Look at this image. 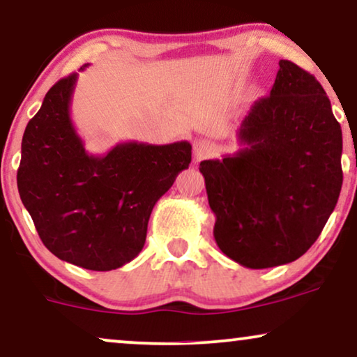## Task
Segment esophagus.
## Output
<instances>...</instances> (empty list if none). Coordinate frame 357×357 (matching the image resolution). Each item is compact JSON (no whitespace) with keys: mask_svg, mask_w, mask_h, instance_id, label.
Listing matches in <instances>:
<instances>
[{"mask_svg":"<svg viewBox=\"0 0 357 357\" xmlns=\"http://www.w3.org/2000/svg\"><path fill=\"white\" fill-rule=\"evenodd\" d=\"M214 153H216V144L211 143V141H208V139H199L193 146V154L197 160L211 158Z\"/></svg>","mask_w":357,"mask_h":357,"instance_id":"esophagus-1","label":"esophagus"}]
</instances>
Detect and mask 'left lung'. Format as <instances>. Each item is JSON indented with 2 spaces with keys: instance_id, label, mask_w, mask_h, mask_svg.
Returning a JSON list of instances; mask_svg holds the SVG:
<instances>
[{
  "instance_id": "1",
  "label": "left lung",
  "mask_w": 357,
  "mask_h": 357,
  "mask_svg": "<svg viewBox=\"0 0 357 357\" xmlns=\"http://www.w3.org/2000/svg\"><path fill=\"white\" fill-rule=\"evenodd\" d=\"M238 141L236 154L199 164L218 247L253 270L294 261L324 231L343 185V135L324 87L281 60Z\"/></svg>"
}]
</instances>
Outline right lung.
Masks as SVG:
<instances>
[{"mask_svg": "<svg viewBox=\"0 0 357 357\" xmlns=\"http://www.w3.org/2000/svg\"><path fill=\"white\" fill-rule=\"evenodd\" d=\"M76 79L73 73L53 84L27 123L17 188L53 255L110 271L143 250L154 204L188 169L192 144L130 141L104 155L87 154L70 116Z\"/></svg>", "mask_w": 357, "mask_h": 357, "instance_id": "right-lung-1", "label": "right lung"}]
</instances>
